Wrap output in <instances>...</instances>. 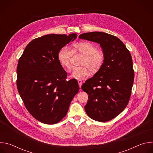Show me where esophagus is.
I'll return each mask as SVG.
<instances>
[{"label": "esophagus", "instance_id": "obj_1", "mask_svg": "<svg viewBox=\"0 0 153 153\" xmlns=\"http://www.w3.org/2000/svg\"><path fill=\"white\" fill-rule=\"evenodd\" d=\"M77 82H78V83H79V86L80 88L81 86H82V82L81 80H78Z\"/></svg>", "mask_w": 153, "mask_h": 153}]
</instances>
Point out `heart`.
<instances>
[{"mask_svg": "<svg viewBox=\"0 0 153 153\" xmlns=\"http://www.w3.org/2000/svg\"><path fill=\"white\" fill-rule=\"evenodd\" d=\"M74 53H80L83 55L81 67H75L71 74V77L75 79H82L89 74L98 72L105 62V55L103 52L97 50L96 47L90 42H80L74 43L73 47ZM72 51L67 47L62 48L58 52L57 59L61 66L67 70L71 68L70 60Z\"/></svg>", "mask_w": 153, "mask_h": 153, "instance_id": "1", "label": "heart"}]
</instances>
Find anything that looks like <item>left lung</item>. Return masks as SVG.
<instances>
[{
	"label": "left lung",
	"mask_w": 153,
	"mask_h": 153,
	"mask_svg": "<svg viewBox=\"0 0 153 153\" xmlns=\"http://www.w3.org/2000/svg\"><path fill=\"white\" fill-rule=\"evenodd\" d=\"M79 37L100 44L105 58L101 69L82 86L88 95L85 112L94 120L109 121L120 114L128 103L134 78L131 56L114 36L96 31Z\"/></svg>",
	"instance_id": "8db88e82"
}]
</instances>
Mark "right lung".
<instances>
[{"label":"right lung","mask_w":153,"mask_h":153,"mask_svg":"<svg viewBox=\"0 0 153 153\" xmlns=\"http://www.w3.org/2000/svg\"><path fill=\"white\" fill-rule=\"evenodd\" d=\"M77 34H47L31 41L19 59L17 87L28 112L46 124L59 122L79 90L77 81L67 80V73L57 59L59 51Z\"/></svg>","instance_id":"1"}]
</instances>
